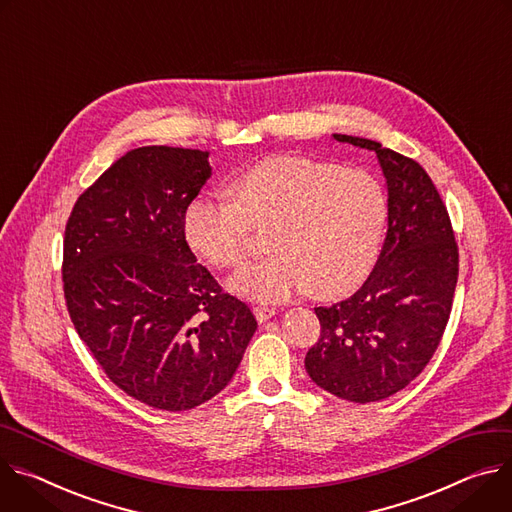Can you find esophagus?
<instances>
[{"label": "esophagus", "mask_w": 512, "mask_h": 512, "mask_svg": "<svg viewBox=\"0 0 512 512\" xmlns=\"http://www.w3.org/2000/svg\"><path fill=\"white\" fill-rule=\"evenodd\" d=\"M254 315L260 323H264V321H268L276 315V309H272V307H254Z\"/></svg>", "instance_id": "34e87169"}]
</instances>
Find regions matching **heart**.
I'll list each match as a JSON object with an SVG mask.
<instances>
[{
    "mask_svg": "<svg viewBox=\"0 0 512 512\" xmlns=\"http://www.w3.org/2000/svg\"><path fill=\"white\" fill-rule=\"evenodd\" d=\"M227 193L232 201L193 199L183 232L201 260L234 268L246 256L250 227H268L270 256L227 280L234 295L276 303L307 289L335 299L368 274L388 215L386 191L368 170L268 156L236 175Z\"/></svg>",
    "mask_w": 512,
    "mask_h": 512,
    "instance_id": "1",
    "label": "heart"
}]
</instances>
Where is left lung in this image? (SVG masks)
Here are the masks:
<instances>
[{"instance_id":"1","label":"left lung","mask_w":512,"mask_h":512,"mask_svg":"<svg viewBox=\"0 0 512 512\" xmlns=\"http://www.w3.org/2000/svg\"><path fill=\"white\" fill-rule=\"evenodd\" d=\"M333 138L376 154L388 193V230L364 285L346 301L315 309L321 337L305 368L319 388L364 405L403 390L435 354L456 293L458 246L419 162L368 138Z\"/></svg>"}]
</instances>
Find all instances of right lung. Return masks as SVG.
Segmentation results:
<instances>
[{
  "label": "right lung",
  "instance_id": "add662e5",
  "mask_svg": "<svg viewBox=\"0 0 512 512\" xmlns=\"http://www.w3.org/2000/svg\"><path fill=\"white\" fill-rule=\"evenodd\" d=\"M209 177L207 150H130L77 199L65 230L79 337L113 384L173 413L227 386L258 327L185 240V209Z\"/></svg>",
  "mask_w": 512,
  "mask_h": 512
}]
</instances>
